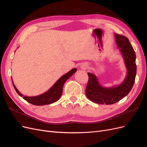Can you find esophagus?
I'll use <instances>...</instances> for the list:
<instances>
[{"mask_svg": "<svg viewBox=\"0 0 147 147\" xmlns=\"http://www.w3.org/2000/svg\"><path fill=\"white\" fill-rule=\"evenodd\" d=\"M88 67V65L85 63H83L81 65H80V69H83V70H84V69H86Z\"/></svg>", "mask_w": 147, "mask_h": 147, "instance_id": "34e87169", "label": "esophagus"}]
</instances>
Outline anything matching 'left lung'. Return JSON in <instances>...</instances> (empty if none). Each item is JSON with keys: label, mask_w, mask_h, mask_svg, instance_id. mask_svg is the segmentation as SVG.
I'll return each instance as SVG.
<instances>
[{"label": "left lung", "mask_w": 147, "mask_h": 147, "mask_svg": "<svg viewBox=\"0 0 147 147\" xmlns=\"http://www.w3.org/2000/svg\"><path fill=\"white\" fill-rule=\"evenodd\" d=\"M114 35L117 47L123 57L127 74L121 84L109 88L102 86L96 75L88 72L86 95L89 99L97 104L110 105L117 103L129 94L134 84L137 72L135 51L126 37L117 33Z\"/></svg>", "instance_id": "8db88e82"}]
</instances>
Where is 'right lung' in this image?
<instances>
[{
    "label": "right lung",
    "instance_id": "add662e5",
    "mask_svg": "<svg viewBox=\"0 0 147 147\" xmlns=\"http://www.w3.org/2000/svg\"><path fill=\"white\" fill-rule=\"evenodd\" d=\"M77 72V69L74 68L70 70L67 74L63 75L61 78L57 80V82L53 84V85L49 89V90L43 93V94L36 96H26L22 94L18 90V89L15 86L12 80L13 85L14 86L15 90L16 92L21 97H23V99L26 100L29 103L35 105H48L53 103V102L58 100L60 97L63 93V88L65 82L68 80L72 75H74ZM12 80V78H11Z\"/></svg>",
    "mask_w": 147,
    "mask_h": 147
}]
</instances>
